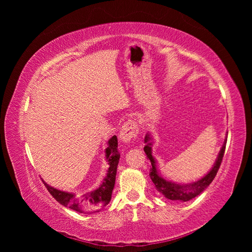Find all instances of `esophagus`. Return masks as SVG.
Masks as SVG:
<instances>
[{"mask_svg":"<svg viewBox=\"0 0 252 252\" xmlns=\"http://www.w3.org/2000/svg\"><path fill=\"white\" fill-rule=\"evenodd\" d=\"M139 134V127L136 123L132 120H128L124 125L122 126L120 131V140L122 143L128 145L130 142H132Z\"/></svg>","mask_w":252,"mask_h":252,"instance_id":"esophagus-1","label":"esophagus"}]
</instances>
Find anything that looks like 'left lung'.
Wrapping results in <instances>:
<instances>
[{
	"label": "left lung",
	"instance_id": "left-lung-1",
	"mask_svg": "<svg viewBox=\"0 0 252 252\" xmlns=\"http://www.w3.org/2000/svg\"><path fill=\"white\" fill-rule=\"evenodd\" d=\"M228 133V132H227ZM152 135L151 133H147L145 136V146L144 151L146 154L147 158L150 159L151 162V168H150V179L154 182V184L159 193H162L166 199L171 200V201H178V202H188L190 200L194 199L195 196L201 194L204 190L207 188L210 183L216 178L217 172L220 168V163H222V158L224 157L225 147H226V142L225 139L224 144L222 148H220L218 158L216 159L215 164H213L212 168L206 173L203 178L200 180L187 183V184H180V183H175L172 181H168L164 179L161 174L158 173V165H157V159L155 157L152 156V146H154V142H152Z\"/></svg>",
	"mask_w": 252,
	"mask_h": 252
}]
</instances>
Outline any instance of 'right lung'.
Instances as JSON below:
<instances>
[{
    "mask_svg": "<svg viewBox=\"0 0 252 252\" xmlns=\"http://www.w3.org/2000/svg\"><path fill=\"white\" fill-rule=\"evenodd\" d=\"M105 158L108 162V169L102 184L89 192L77 194L59 190L45 183L49 193L65 207L70 208L80 213L100 212L111 200L112 190L116 184L117 168L120 161V152L118 150V138L113 135L108 141V146L105 149Z\"/></svg>",
    "mask_w": 252,
    "mask_h": 252,
    "instance_id": "obj_1",
    "label": "right lung"
}]
</instances>
